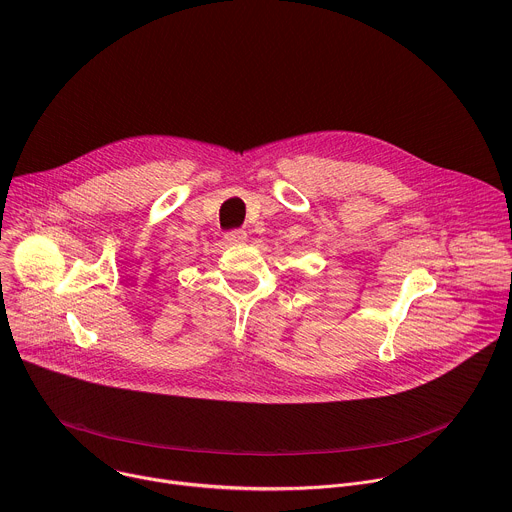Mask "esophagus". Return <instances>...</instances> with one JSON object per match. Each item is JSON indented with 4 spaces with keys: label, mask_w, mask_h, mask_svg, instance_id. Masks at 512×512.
I'll return each mask as SVG.
<instances>
[{
    "label": "esophagus",
    "mask_w": 512,
    "mask_h": 512,
    "mask_svg": "<svg viewBox=\"0 0 512 512\" xmlns=\"http://www.w3.org/2000/svg\"><path fill=\"white\" fill-rule=\"evenodd\" d=\"M225 241H227L229 245H243V243L247 241V233H245L243 229H239V231H231V233H227V235H225Z\"/></svg>",
    "instance_id": "esophagus-1"
}]
</instances>
